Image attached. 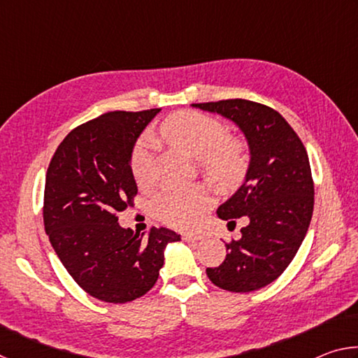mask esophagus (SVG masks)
<instances>
[{"mask_svg": "<svg viewBox=\"0 0 358 358\" xmlns=\"http://www.w3.org/2000/svg\"><path fill=\"white\" fill-rule=\"evenodd\" d=\"M202 238H203L202 234H192V232L183 234V240H186V241H199V240H202Z\"/></svg>", "mask_w": 358, "mask_h": 358, "instance_id": "1", "label": "esophagus"}]
</instances>
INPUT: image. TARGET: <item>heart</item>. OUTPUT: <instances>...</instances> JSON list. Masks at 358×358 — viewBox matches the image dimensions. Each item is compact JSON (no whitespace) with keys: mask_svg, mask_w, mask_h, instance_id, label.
<instances>
[{"mask_svg":"<svg viewBox=\"0 0 358 358\" xmlns=\"http://www.w3.org/2000/svg\"><path fill=\"white\" fill-rule=\"evenodd\" d=\"M226 131L220 121L201 112H180L161 126V138L186 155L201 159L202 171L221 186L234 185L245 172L243 145L224 138ZM131 172L138 186H147L153 177L151 143L142 138L131 155ZM210 205L205 186L173 187L155 199V211L162 222L177 229H189L202 221Z\"/></svg>","mask_w":358,"mask_h":358,"instance_id":"obj_1","label":"heart"}]
</instances>
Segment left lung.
<instances>
[{
    "mask_svg": "<svg viewBox=\"0 0 358 358\" xmlns=\"http://www.w3.org/2000/svg\"><path fill=\"white\" fill-rule=\"evenodd\" d=\"M192 107L234 121L250 147L243 185L216 211L224 221L246 216L248 226L240 240L226 243V259L207 268V276L224 290L252 292L287 268L310 227L314 183L306 148L280 113L259 102L226 99Z\"/></svg>",
    "mask_w": 358,
    "mask_h": 358,
    "instance_id": "left-lung-1",
    "label": "left lung"
}]
</instances>
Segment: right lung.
<instances>
[{"instance_id":"add662e5","label":"right lung","mask_w":358,"mask_h":358,"mask_svg":"<svg viewBox=\"0 0 358 358\" xmlns=\"http://www.w3.org/2000/svg\"><path fill=\"white\" fill-rule=\"evenodd\" d=\"M159 108L107 112L72 129L47 169L44 226L64 268L85 292L107 303L138 299L155 286L173 230L148 237L123 229L118 211L134 205L131 155Z\"/></svg>"}]
</instances>
